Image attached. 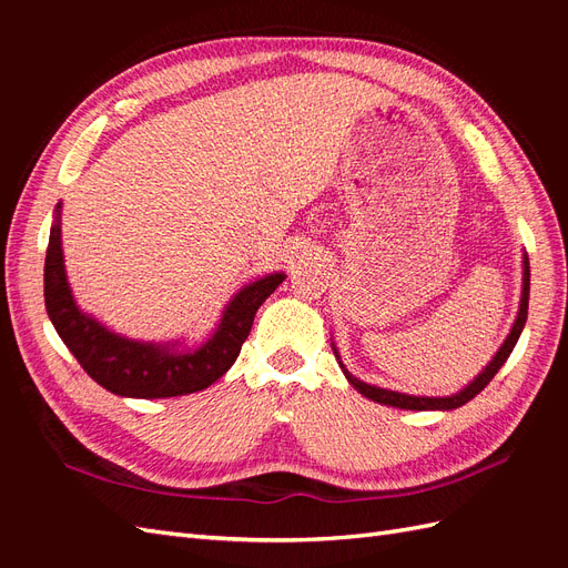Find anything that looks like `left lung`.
Listing matches in <instances>:
<instances>
[{
	"mask_svg": "<svg viewBox=\"0 0 568 568\" xmlns=\"http://www.w3.org/2000/svg\"><path fill=\"white\" fill-rule=\"evenodd\" d=\"M528 291H530V267H528V255H526L524 257V291H521V305H519L517 322H514L507 341L503 343V348L495 353L493 363L484 372H480L467 388L455 393V395H445V398H417V395H405V393H395V390L369 386L365 382L355 379V376L343 365H341V369H343V374H346V379L355 386V390H359L365 395V398H369L374 403L390 405V407H403V409H455V407H462L464 403H469L471 398H476V395L493 382V376L500 372V367L507 363L509 353L514 351V346H517V341H519L521 329L526 324V317H528Z\"/></svg>",
	"mask_w": 568,
	"mask_h": 568,
	"instance_id": "1",
	"label": "left lung"
}]
</instances>
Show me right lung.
Listing matches in <instances>:
<instances>
[{"label": "right lung", "mask_w": 568, "mask_h": 568, "mask_svg": "<svg viewBox=\"0 0 568 568\" xmlns=\"http://www.w3.org/2000/svg\"><path fill=\"white\" fill-rule=\"evenodd\" d=\"M286 274L248 284L227 305L215 334L199 351H170L120 338L92 317L82 315L65 282L59 222L49 232L44 257V305L61 341L92 379L128 398H173L209 388L239 357L251 334L257 307L284 282Z\"/></svg>", "instance_id": "right-lung-1"}]
</instances>
